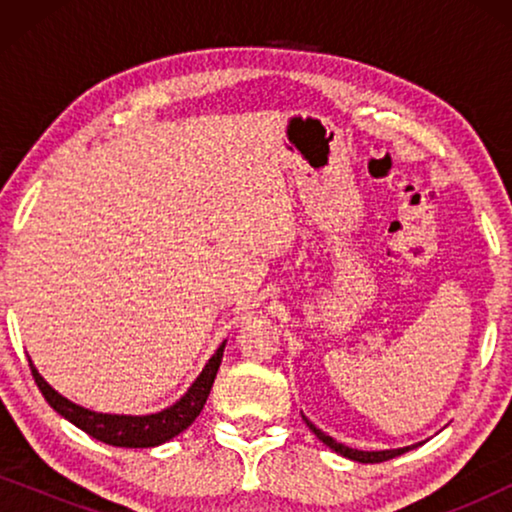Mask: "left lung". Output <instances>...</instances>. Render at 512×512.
<instances>
[{"label":"left lung","instance_id":"obj_1","mask_svg":"<svg viewBox=\"0 0 512 512\" xmlns=\"http://www.w3.org/2000/svg\"><path fill=\"white\" fill-rule=\"evenodd\" d=\"M300 415H303V412H300ZM303 422H305L307 426H310V431H312L314 436H317L326 447H331V450L338 452L340 457L352 459V461H359V464H380V461L394 459V457H398V454H405V452L415 450L417 445H422V443H417V445H408V447H398V450H370V452H366V450H354V447L342 445V443H338V440H335V438L328 436V433L317 429V426H314L305 415H303Z\"/></svg>","mask_w":512,"mask_h":512}]
</instances>
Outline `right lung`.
I'll return each mask as SVG.
<instances>
[{"instance_id":"add662e5","label":"right lung","mask_w":512,"mask_h":512,"mask_svg":"<svg viewBox=\"0 0 512 512\" xmlns=\"http://www.w3.org/2000/svg\"><path fill=\"white\" fill-rule=\"evenodd\" d=\"M223 349H226V340H223L219 349L212 354V359L205 363L202 373L195 377L191 387L186 389V394L181 396L179 401L167 405V408L151 412V415H111V412L83 408V405L62 396L60 391H55L51 384L39 375V370L34 368L32 359L30 368L34 382H37V387L41 389V394H44L48 405H51L60 417H65L67 422H72L76 429L86 431L88 436L100 440V443L114 447H156L188 429V426L195 422V417L200 415L202 408H205L207 396L216 380V373H219Z\"/></svg>"}]
</instances>
